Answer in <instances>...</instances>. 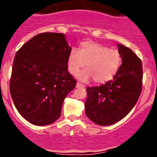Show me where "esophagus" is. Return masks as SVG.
Returning a JSON list of instances; mask_svg holds the SVG:
<instances>
[{"label": "esophagus", "instance_id": "1", "mask_svg": "<svg viewBox=\"0 0 157 157\" xmlns=\"http://www.w3.org/2000/svg\"><path fill=\"white\" fill-rule=\"evenodd\" d=\"M76 88H84V85H82V84H81L80 82H77V84H76Z\"/></svg>", "mask_w": 157, "mask_h": 157}]
</instances>
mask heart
<instances>
[{"mask_svg": "<svg viewBox=\"0 0 157 157\" xmlns=\"http://www.w3.org/2000/svg\"><path fill=\"white\" fill-rule=\"evenodd\" d=\"M121 63L122 56L117 49L92 41L82 43L79 51L71 50L67 60L68 70L72 75H76L86 64L87 69L78 74L77 78L82 81L93 78L97 84L113 80Z\"/></svg>", "mask_w": 157, "mask_h": 157, "instance_id": "b5f03b06", "label": "heart"}]
</instances>
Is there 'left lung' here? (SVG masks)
Here are the masks:
<instances>
[{
	"instance_id": "8db88e82",
	"label": "left lung",
	"mask_w": 157,
	"mask_h": 157,
	"mask_svg": "<svg viewBox=\"0 0 157 157\" xmlns=\"http://www.w3.org/2000/svg\"><path fill=\"white\" fill-rule=\"evenodd\" d=\"M117 46L122 63L116 76L102 86L86 89V114L100 125H112L125 117L136 105L142 91L141 60L129 48Z\"/></svg>"
}]
</instances>
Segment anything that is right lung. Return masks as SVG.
<instances>
[{
	"instance_id": "obj_1",
	"label": "right lung",
	"mask_w": 157,
	"mask_h": 157,
	"mask_svg": "<svg viewBox=\"0 0 157 157\" xmlns=\"http://www.w3.org/2000/svg\"><path fill=\"white\" fill-rule=\"evenodd\" d=\"M71 51L64 34L44 32L16 52L10 94L20 114L30 123L49 125L60 117L63 102L77 83L68 71Z\"/></svg>"
}]
</instances>
